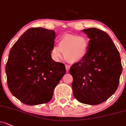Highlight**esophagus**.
<instances>
[{
    "label": "esophagus",
    "instance_id": "1",
    "mask_svg": "<svg viewBox=\"0 0 126 126\" xmlns=\"http://www.w3.org/2000/svg\"><path fill=\"white\" fill-rule=\"evenodd\" d=\"M66 71L67 72V71H69V70L70 69V66L69 65H66Z\"/></svg>",
    "mask_w": 126,
    "mask_h": 126
}]
</instances>
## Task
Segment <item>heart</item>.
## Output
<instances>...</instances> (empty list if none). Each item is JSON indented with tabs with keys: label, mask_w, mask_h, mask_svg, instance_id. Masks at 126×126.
I'll use <instances>...</instances> for the list:
<instances>
[{
	"label": "heart",
	"mask_w": 126,
	"mask_h": 126,
	"mask_svg": "<svg viewBox=\"0 0 126 126\" xmlns=\"http://www.w3.org/2000/svg\"><path fill=\"white\" fill-rule=\"evenodd\" d=\"M89 39L84 35L65 34L59 41V46H54L51 55L55 60L62 57L70 63H75L83 60L86 57L89 49Z\"/></svg>",
	"instance_id": "heart-1"
}]
</instances>
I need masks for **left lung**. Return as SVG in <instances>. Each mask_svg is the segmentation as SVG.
I'll list each match as a JSON object with an SVG mask.
<instances>
[{
	"mask_svg": "<svg viewBox=\"0 0 126 126\" xmlns=\"http://www.w3.org/2000/svg\"><path fill=\"white\" fill-rule=\"evenodd\" d=\"M89 49L83 60L72 64V90L80 103L97 105L115 92L122 72L120 53L109 35L95 28L83 30Z\"/></svg>",
	"mask_w": 126,
	"mask_h": 126,
	"instance_id": "left-lung-1",
	"label": "left lung"
}]
</instances>
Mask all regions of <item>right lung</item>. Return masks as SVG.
Listing matches in <instances>:
<instances>
[{"label": "right lung", "mask_w": 126, "mask_h": 126, "mask_svg": "<svg viewBox=\"0 0 126 126\" xmlns=\"http://www.w3.org/2000/svg\"><path fill=\"white\" fill-rule=\"evenodd\" d=\"M55 32L32 28L11 49L5 72L11 94L26 105H37L52 99L54 90L66 74L65 66L51 58Z\"/></svg>", "instance_id": "obj_1"}]
</instances>
